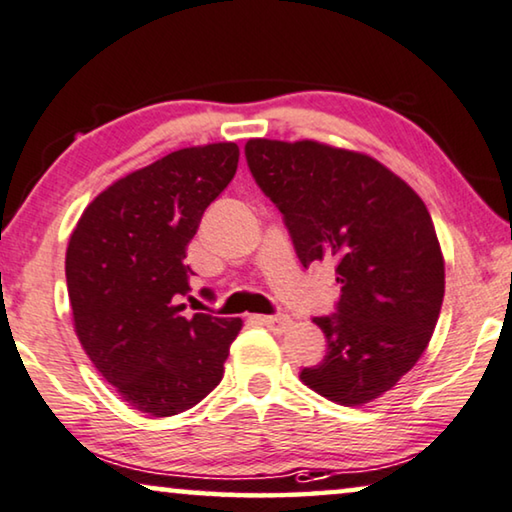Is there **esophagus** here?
<instances>
[{
  "instance_id": "obj_1",
  "label": "esophagus",
  "mask_w": 512,
  "mask_h": 512,
  "mask_svg": "<svg viewBox=\"0 0 512 512\" xmlns=\"http://www.w3.org/2000/svg\"><path fill=\"white\" fill-rule=\"evenodd\" d=\"M259 322H262L264 326H269V329L276 333L287 331L289 326H292V319H289L287 315H266V317H259Z\"/></svg>"
}]
</instances>
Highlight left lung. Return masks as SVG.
Masks as SVG:
<instances>
[{"label": "left lung", "mask_w": 512, "mask_h": 512, "mask_svg": "<svg viewBox=\"0 0 512 512\" xmlns=\"http://www.w3.org/2000/svg\"><path fill=\"white\" fill-rule=\"evenodd\" d=\"M296 257L331 262L340 299L315 317L326 356L305 386L347 407L379 398L423 356L444 301V257L425 204L379 160L312 140H248Z\"/></svg>", "instance_id": "left-lung-1"}]
</instances>
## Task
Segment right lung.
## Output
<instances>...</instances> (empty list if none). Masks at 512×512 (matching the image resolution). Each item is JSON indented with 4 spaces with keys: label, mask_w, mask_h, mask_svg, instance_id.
<instances>
[{
    "label": "right lung",
    "mask_w": 512,
    "mask_h": 512,
    "mask_svg": "<svg viewBox=\"0 0 512 512\" xmlns=\"http://www.w3.org/2000/svg\"><path fill=\"white\" fill-rule=\"evenodd\" d=\"M234 142L167 154L89 204L66 250L75 333L96 370L142 414H181L223 379L241 319L183 315L186 248L234 179Z\"/></svg>",
    "instance_id": "obj_1"
}]
</instances>
